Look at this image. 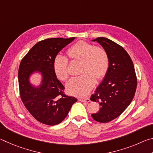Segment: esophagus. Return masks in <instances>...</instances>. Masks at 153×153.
I'll return each instance as SVG.
<instances>
[{
    "label": "esophagus",
    "mask_w": 153,
    "mask_h": 153,
    "mask_svg": "<svg viewBox=\"0 0 153 153\" xmlns=\"http://www.w3.org/2000/svg\"><path fill=\"white\" fill-rule=\"evenodd\" d=\"M79 100L81 102H89L90 101L89 98H79Z\"/></svg>",
    "instance_id": "obj_1"
}]
</instances>
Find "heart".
Listing matches in <instances>:
<instances>
[{"mask_svg":"<svg viewBox=\"0 0 153 153\" xmlns=\"http://www.w3.org/2000/svg\"><path fill=\"white\" fill-rule=\"evenodd\" d=\"M67 55L73 61H80L81 76L72 77L66 84L69 94L84 97L95 84V78L100 79L107 74L109 59L104 48L94 46L88 42L79 41L67 50ZM68 61L65 56L58 55L53 61V69L58 78L65 81L69 77Z\"/></svg>","mask_w":153,"mask_h":153,"instance_id":"1","label":"heart"}]
</instances>
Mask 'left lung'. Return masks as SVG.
Listing matches in <instances>:
<instances>
[{
  "label": "left lung",
  "instance_id": "left-lung-1",
  "mask_svg": "<svg viewBox=\"0 0 153 153\" xmlns=\"http://www.w3.org/2000/svg\"><path fill=\"white\" fill-rule=\"evenodd\" d=\"M97 41L108 54L109 66L102 82L90 100L99 103L100 110L92 114L95 121L107 123L119 117L132 101L137 87L133 62L122 46L104 37Z\"/></svg>",
  "mask_w": 153,
  "mask_h": 153
}]
</instances>
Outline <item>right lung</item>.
Returning <instances> with one entry per match:
<instances>
[{
  "instance_id": "add662e5",
  "label": "right lung",
  "mask_w": 153,
  "mask_h": 153,
  "mask_svg": "<svg viewBox=\"0 0 153 153\" xmlns=\"http://www.w3.org/2000/svg\"><path fill=\"white\" fill-rule=\"evenodd\" d=\"M75 37L48 38L36 43L21 61L18 81L20 97L25 108L36 120L55 126L67 117L77 98L64 94L65 88L56 77L53 61ZM39 74L41 83L30 82L33 74Z\"/></svg>"
}]
</instances>
